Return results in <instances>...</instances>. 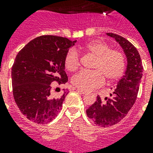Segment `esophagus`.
<instances>
[{"label": "esophagus", "instance_id": "esophagus-1", "mask_svg": "<svg viewBox=\"0 0 153 153\" xmlns=\"http://www.w3.org/2000/svg\"><path fill=\"white\" fill-rule=\"evenodd\" d=\"M75 90H76L78 92H79V93L82 94H86V91H82V90H81V89H79V88H75Z\"/></svg>", "mask_w": 153, "mask_h": 153}]
</instances>
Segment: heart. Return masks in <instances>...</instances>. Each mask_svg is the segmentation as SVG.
<instances>
[{
    "mask_svg": "<svg viewBox=\"0 0 153 153\" xmlns=\"http://www.w3.org/2000/svg\"><path fill=\"white\" fill-rule=\"evenodd\" d=\"M82 48L96 56L92 68L94 71H81L72 77V84L82 91H90L107 81H114L122 75L125 70V58L120 51L112 50L105 42L96 40L87 43ZM65 67L70 71H76L79 67V54L71 49L65 56Z\"/></svg>",
    "mask_w": 153,
    "mask_h": 153,
    "instance_id": "heart-1",
    "label": "heart"
}]
</instances>
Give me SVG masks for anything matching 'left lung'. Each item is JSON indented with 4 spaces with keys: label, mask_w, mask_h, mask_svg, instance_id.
<instances>
[{
    "label": "left lung",
    "mask_w": 153,
    "mask_h": 153,
    "mask_svg": "<svg viewBox=\"0 0 153 153\" xmlns=\"http://www.w3.org/2000/svg\"><path fill=\"white\" fill-rule=\"evenodd\" d=\"M114 38L123 50L127 60L125 74L110 94L111 98H105L102 102L99 96L86 109L89 118L101 127L116 125L127 115L137 97L139 86L142 78L143 66L140 54L135 47L124 37L114 33H106Z\"/></svg>",
    "instance_id": "1"
}]
</instances>
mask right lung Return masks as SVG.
Instances as JSON below:
<instances>
[{
  "label": "right lung",
  "instance_id": "add662e5",
  "mask_svg": "<svg viewBox=\"0 0 153 153\" xmlns=\"http://www.w3.org/2000/svg\"><path fill=\"white\" fill-rule=\"evenodd\" d=\"M76 42L64 37L42 36L32 39L17 54L12 67L13 97L28 120L48 123L60 111L68 92L62 89L61 95L54 96L52 84H65L68 80L65 56Z\"/></svg>",
  "mask_w": 153,
  "mask_h": 153
}]
</instances>
